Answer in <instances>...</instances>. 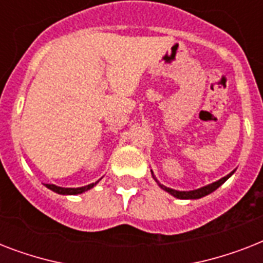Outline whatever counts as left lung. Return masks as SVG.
Listing matches in <instances>:
<instances>
[{
	"mask_svg": "<svg viewBox=\"0 0 263 263\" xmlns=\"http://www.w3.org/2000/svg\"><path fill=\"white\" fill-rule=\"evenodd\" d=\"M235 173V171H232V172L229 173V175L224 176V177H221L220 180H217V181H214V183L212 184H208V185H204V187H200L198 188V190H192V191H177V190H173V188H169L166 187V185H164V184H161L158 180H157V177L154 176V173H153L152 171V176L153 179L156 180L157 184L160 185L164 191H166L168 194H171V195H173L175 198H177V199H199V198H203V196L209 195V194H212L213 191H216L217 188L220 187V185H222V184L227 181V180L231 177V176Z\"/></svg>",
	"mask_w": 263,
	"mask_h": 263,
	"instance_id": "left-lung-1",
	"label": "left lung"
}]
</instances>
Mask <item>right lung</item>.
Here are the masks:
<instances>
[{"instance_id":"obj_1","label":"right lung","mask_w":263,"mask_h":263,"mask_svg":"<svg viewBox=\"0 0 263 263\" xmlns=\"http://www.w3.org/2000/svg\"><path fill=\"white\" fill-rule=\"evenodd\" d=\"M99 181V180H98ZM98 181L95 183H91L88 185H84V187H78V188H65V187H59V185H54V184H45L49 190L57 192L60 195H78V194H83V192L88 191L91 188L98 184Z\"/></svg>"}]
</instances>
